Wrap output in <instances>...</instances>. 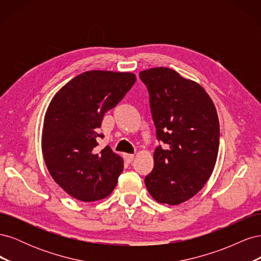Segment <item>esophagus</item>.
<instances>
[{"mask_svg": "<svg viewBox=\"0 0 261 261\" xmlns=\"http://www.w3.org/2000/svg\"><path fill=\"white\" fill-rule=\"evenodd\" d=\"M125 160L127 161L128 163H130L134 160V154H125Z\"/></svg>", "mask_w": 261, "mask_h": 261, "instance_id": "34e87169", "label": "esophagus"}]
</instances>
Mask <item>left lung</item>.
Masks as SVG:
<instances>
[{
    "mask_svg": "<svg viewBox=\"0 0 261 261\" xmlns=\"http://www.w3.org/2000/svg\"><path fill=\"white\" fill-rule=\"evenodd\" d=\"M149 93L158 146L154 167L145 177L158 202L179 204L207 183L218 156L220 127L212 100L197 83L175 70L155 67L139 73Z\"/></svg>",
    "mask_w": 261,
    "mask_h": 261,
    "instance_id": "1",
    "label": "left lung"
}]
</instances>
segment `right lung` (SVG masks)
I'll return each mask as SVG.
<instances>
[{
    "mask_svg": "<svg viewBox=\"0 0 261 261\" xmlns=\"http://www.w3.org/2000/svg\"><path fill=\"white\" fill-rule=\"evenodd\" d=\"M135 82L132 73L89 70L53 97L44 117L42 153L53 179L74 198L103 199L116 186L123 160L109 146L99 151L98 138L105 136L98 130Z\"/></svg>",
    "mask_w": 261,
    "mask_h": 261,
    "instance_id": "right-lung-1",
    "label": "right lung"
}]
</instances>
